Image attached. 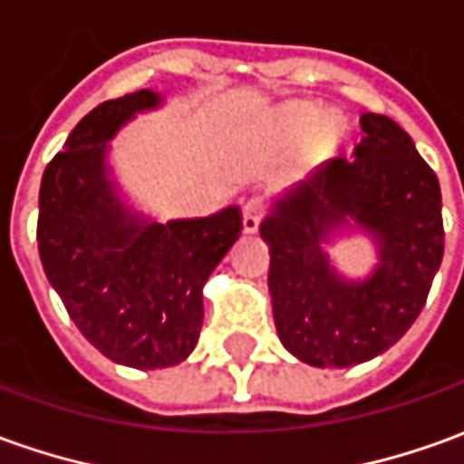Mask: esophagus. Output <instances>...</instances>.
<instances>
[{
  "label": "esophagus",
  "instance_id": "34e87169",
  "mask_svg": "<svg viewBox=\"0 0 464 464\" xmlns=\"http://www.w3.org/2000/svg\"><path fill=\"white\" fill-rule=\"evenodd\" d=\"M261 218H264V206H261V200H248L244 206V231L256 233Z\"/></svg>",
  "mask_w": 464,
  "mask_h": 464
}]
</instances>
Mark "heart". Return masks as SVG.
<instances>
[{
	"instance_id": "1",
	"label": "heart",
	"mask_w": 464,
	"mask_h": 464,
	"mask_svg": "<svg viewBox=\"0 0 464 464\" xmlns=\"http://www.w3.org/2000/svg\"><path fill=\"white\" fill-rule=\"evenodd\" d=\"M323 113L317 111L314 106H297L292 111L282 116V121L276 126V134L282 141H297L302 140L307 131H312Z\"/></svg>"
}]
</instances>
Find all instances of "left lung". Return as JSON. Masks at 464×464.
Listing matches in <instances>:
<instances>
[{"instance_id": "8db88e82", "label": "left lung", "mask_w": 464, "mask_h": 464, "mask_svg": "<svg viewBox=\"0 0 464 464\" xmlns=\"http://www.w3.org/2000/svg\"><path fill=\"white\" fill-rule=\"evenodd\" d=\"M353 157L338 154L276 198L261 220L269 246L276 335L302 363L351 368L404 338L442 264L440 179L389 116L363 113ZM361 230L379 264L363 280L343 277L324 246Z\"/></svg>"}]
</instances>
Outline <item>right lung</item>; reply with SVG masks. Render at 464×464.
<instances>
[{"label": "right lung", "mask_w": 464, "mask_h": 464, "mask_svg": "<svg viewBox=\"0 0 464 464\" xmlns=\"http://www.w3.org/2000/svg\"><path fill=\"white\" fill-rule=\"evenodd\" d=\"M162 103L141 88L86 113L40 182L37 248L47 282L83 338L113 363H182L203 327V286L244 228L238 206L160 223L126 203L109 141Z\"/></svg>", "instance_id": "add662e5"}]
</instances>
